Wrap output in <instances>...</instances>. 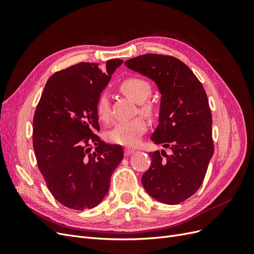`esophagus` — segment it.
<instances>
[{"label": "esophagus", "mask_w": 254, "mask_h": 254, "mask_svg": "<svg viewBox=\"0 0 254 254\" xmlns=\"http://www.w3.org/2000/svg\"><path fill=\"white\" fill-rule=\"evenodd\" d=\"M135 151V149H133V148H129V147H127V148H125V156H129V155H131V153H133Z\"/></svg>", "instance_id": "34e87169"}]
</instances>
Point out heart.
<instances>
[{"instance_id":"1","label":"heart","mask_w":254,"mask_h":254,"mask_svg":"<svg viewBox=\"0 0 254 254\" xmlns=\"http://www.w3.org/2000/svg\"><path fill=\"white\" fill-rule=\"evenodd\" d=\"M120 89L123 93L135 103H142L141 110L144 113L153 114L156 112L157 107L155 104L145 102L151 94V86L147 80L141 77H128L121 82ZM95 109L99 120L103 122H108L110 120V99L108 93L104 92L98 96ZM146 129H147V123L142 117H137L130 121L120 122L115 124L107 133V139L114 144L135 146L140 143Z\"/></svg>"}]
</instances>
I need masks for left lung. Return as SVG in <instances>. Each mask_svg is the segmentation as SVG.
Segmentation results:
<instances>
[{"mask_svg": "<svg viewBox=\"0 0 254 254\" xmlns=\"http://www.w3.org/2000/svg\"><path fill=\"white\" fill-rule=\"evenodd\" d=\"M156 82L161 93L159 125L151 141L165 150L149 153L151 165L142 176L156 200L177 204L194 195L203 182L214 153L212 114L201 82L181 60L145 54L125 63Z\"/></svg>", "mask_w": 254, "mask_h": 254, "instance_id": "8db88e82", "label": "left lung"}]
</instances>
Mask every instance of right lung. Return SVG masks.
I'll return each mask as SVG.
<instances>
[{"label": "right lung", "mask_w": 254, "mask_h": 254, "mask_svg": "<svg viewBox=\"0 0 254 254\" xmlns=\"http://www.w3.org/2000/svg\"><path fill=\"white\" fill-rule=\"evenodd\" d=\"M122 64L111 59L104 67L80 63L61 70L51 76L38 103L33 123L38 168L54 198L70 209L83 211L101 202L124 157L122 146L95 134L96 101Z\"/></svg>", "instance_id": "add662e5"}]
</instances>
